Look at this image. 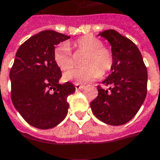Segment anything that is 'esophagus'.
<instances>
[{"label":"esophagus","mask_w":160,"mask_h":160,"mask_svg":"<svg viewBox=\"0 0 160 160\" xmlns=\"http://www.w3.org/2000/svg\"><path fill=\"white\" fill-rule=\"evenodd\" d=\"M75 88H76V90H82V89L85 88V86L84 85H80L79 83H76L75 84Z\"/></svg>","instance_id":"esophagus-1"}]
</instances>
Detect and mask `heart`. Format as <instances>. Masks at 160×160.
<instances>
[{"label": "heart", "mask_w": 160, "mask_h": 160, "mask_svg": "<svg viewBox=\"0 0 160 160\" xmlns=\"http://www.w3.org/2000/svg\"><path fill=\"white\" fill-rule=\"evenodd\" d=\"M70 47L78 52H86L83 68H75L64 74V80L75 83H89L102 77L113 64V56L109 48L103 47L101 39L93 36H84L70 44L62 43L54 50V60L61 70H68L74 65Z\"/></svg>", "instance_id": "heart-1"}]
</instances>
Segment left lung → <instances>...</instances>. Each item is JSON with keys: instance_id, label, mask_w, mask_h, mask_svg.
Instances as JSON below:
<instances>
[{"instance_id": "obj_1", "label": "left lung", "mask_w": 160, "mask_h": 160, "mask_svg": "<svg viewBox=\"0 0 160 160\" xmlns=\"http://www.w3.org/2000/svg\"><path fill=\"white\" fill-rule=\"evenodd\" d=\"M98 36L104 37L112 46L113 64L111 74L100 86L98 96L91 102L95 116L111 125L129 122L140 109L147 96L148 70L138 47L115 30H106Z\"/></svg>"}]
</instances>
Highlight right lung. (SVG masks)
<instances>
[{"mask_svg": "<svg viewBox=\"0 0 160 160\" xmlns=\"http://www.w3.org/2000/svg\"><path fill=\"white\" fill-rule=\"evenodd\" d=\"M69 37L46 30L27 39L16 52L10 71L12 102L32 126L49 129L68 114V96L75 92L70 82L59 84L61 70L54 60L55 46Z\"/></svg>", "mask_w": 160, "mask_h": 160, "instance_id": "right-lung-1", "label": "right lung"}]
</instances>
